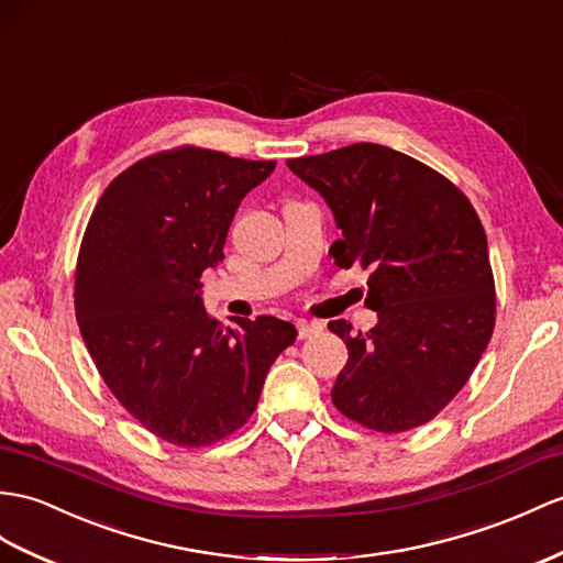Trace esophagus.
<instances>
[{"instance_id": "obj_1", "label": "esophagus", "mask_w": 563, "mask_h": 563, "mask_svg": "<svg viewBox=\"0 0 563 563\" xmlns=\"http://www.w3.org/2000/svg\"><path fill=\"white\" fill-rule=\"evenodd\" d=\"M322 324L320 322H306V320H298L296 322V332H298V339H310V336H318L322 334Z\"/></svg>"}]
</instances>
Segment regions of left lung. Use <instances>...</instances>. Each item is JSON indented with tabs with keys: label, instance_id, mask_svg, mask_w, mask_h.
<instances>
[{
	"label": "left lung",
	"instance_id": "1",
	"mask_svg": "<svg viewBox=\"0 0 563 563\" xmlns=\"http://www.w3.org/2000/svg\"><path fill=\"white\" fill-rule=\"evenodd\" d=\"M327 200L341 241L334 265L369 269L379 322L351 332L332 401L375 432L430 422L463 389L495 329L497 294L483 222L461 188L404 153L355 143L286 162Z\"/></svg>",
	"mask_w": 563,
	"mask_h": 563
}]
</instances>
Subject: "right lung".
<instances>
[{"mask_svg": "<svg viewBox=\"0 0 563 563\" xmlns=\"http://www.w3.org/2000/svg\"><path fill=\"white\" fill-rule=\"evenodd\" d=\"M277 162L178 145L104 188L76 263V320L114 399L159 440L200 449L241 430L296 327L260 314L224 327L200 277L224 257L241 200Z\"/></svg>", "mask_w": 563, "mask_h": 563, "instance_id": "1", "label": "right lung"}]
</instances>
